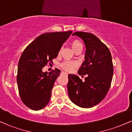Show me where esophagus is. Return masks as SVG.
I'll return each instance as SVG.
<instances>
[{
    "label": "esophagus",
    "mask_w": 132,
    "mask_h": 132,
    "mask_svg": "<svg viewBox=\"0 0 132 132\" xmlns=\"http://www.w3.org/2000/svg\"><path fill=\"white\" fill-rule=\"evenodd\" d=\"M63 74H64V75H65L66 76H68V74L67 73H66V72H63Z\"/></svg>",
    "instance_id": "1"
}]
</instances>
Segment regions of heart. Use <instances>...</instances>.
Instances as JSON below:
<instances>
[{"label": "heart", "mask_w": 132, "mask_h": 132, "mask_svg": "<svg viewBox=\"0 0 132 132\" xmlns=\"http://www.w3.org/2000/svg\"><path fill=\"white\" fill-rule=\"evenodd\" d=\"M82 46V44L81 42L78 40H72L71 42V46H72V50L74 51L76 49L79 48V46ZM78 66V64L77 62L76 61H67L63 62L61 64V67L63 69H64L65 71H68V72H71L75 68H76L77 66Z\"/></svg>", "instance_id": "heart-1"}]
</instances>
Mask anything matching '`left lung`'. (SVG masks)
Returning a JSON list of instances; mask_svg holds the SVG:
<instances>
[{"mask_svg":"<svg viewBox=\"0 0 132 132\" xmlns=\"http://www.w3.org/2000/svg\"><path fill=\"white\" fill-rule=\"evenodd\" d=\"M72 35L81 38L85 44V61L78 74L87 77L82 82L78 76L68 75V95L76 105L90 108L101 102L109 90L113 73L111 53L105 44L92 33L78 31Z\"/></svg>","mask_w":132,"mask_h":132,"instance_id":"8db88e82","label":"left lung"}]
</instances>
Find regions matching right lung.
I'll list each match as a JSON object with an SVG mask.
<instances>
[{
	"label": "right lung",
	"instance_id": "add662e5",
	"mask_svg": "<svg viewBox=\"0 0 132 132\" xmlns=\"http://www.w3.org/2000/svg\"><path fill=\"white\" fill-rule=\"evenodd\" d=\"M71 31L46 33L38 37L22 53L18 66L17 81L19 94L25 105L34 110L46 106L51 98L54 82L61 71L56 68L50 72L42 69L57 57L63 44Z\"/></svg>",
	"mask_w": 132,
	"mask_h": 132
}]
</instances>
